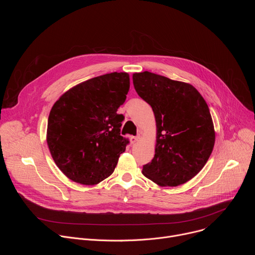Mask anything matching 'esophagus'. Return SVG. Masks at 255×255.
I'll return each instance as SVG.
<instances>
[{"mask_svg": "<svg viewBox=\"0 0 255 255\" xmlns=\"http://www.w3.org/2000/svg\"><path fill=\"white\" fill-rule=\"evenodd\" d=\"M139 139H140V136H131L130 142H131V144H135L137 141H139Z\"/></svg>", "mask_w": 255, "mask_h": 255, "instance_id": "34e87169", "label": "esophagus"}]
</instances>
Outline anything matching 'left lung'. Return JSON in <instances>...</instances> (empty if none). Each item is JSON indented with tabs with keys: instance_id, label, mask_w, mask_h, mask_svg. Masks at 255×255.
Listing matches in <instances>:
<instances>
[{
	"instance_id": "obj_1",
	"label": "left lung",
	"mask_w": 255,
	"mask_h": 255,
	"mask_svg": "<svg viewBox=\"0 0 255 255\" xmlns=\"http://www.w3.org/2000/svg\"><path fill=\"white\" fill-rule=\"evenodd\" d=\"M135 91L156 122L155 154L142 173L160 187L183 185L204 167L215 144L209 107L192 85L149 71L133 74Z\"/></svg>"
}]
</instances>
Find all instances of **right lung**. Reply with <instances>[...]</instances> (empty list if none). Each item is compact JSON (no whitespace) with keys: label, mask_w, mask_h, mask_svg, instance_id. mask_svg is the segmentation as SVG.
Wrapping results in <instances>:
<instances>
[{"label":"right lung","mask_w":255,"mask_h":255,"mask_svg":"<svg viewBox=\"0 0 255 255\" xmlns=\"http://www.w3.org/2000/svg\"><path fill=\"white\" fill-rule=\"evenodd\" d=\"M130 88L127 72H111L66 91L52 106L46 141L58 168L78 184L110 176L129 143L117 113Z\"/></svg>","instance_id":"right-lung-1"}]
</instances>
